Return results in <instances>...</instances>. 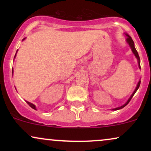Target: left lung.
<instances>
[{"instance_id":"8db88e82","label":"left lung","mask_w":151,"mask_h":151,"mask_svg":"<svg viewBox=\"0 0 151 151\" xmlns=\"http://www.w3.org/2000/svg\"><path fill=\"white\" fill-rule=\"evenodd\" d=\"M126 35V42H127V44L129 45L130 47H131V51H132V52L133 53V55H135V57H136V58L137 59V60H138V67H139V69H141V61H140V58H139V55H138V52L136 51V48H135V46H134V42H133V40H132V38L131 37V36L129 35V34L127 33H124ZM140 84H141V80H139V81L138 82V84H137V86L136 87V89H135L134 91H133V92L132 94L131 95V96H130L129 99H128V101L126 102L125 104H124V105H122L120 107H117V108H115V109H112V110L114 111H116V110H119V109H123L124 107H125L126 105L128 104L129 103V101H131V99H132V97L133 96V95L135 94V93L136 92L137 90L138 89V88H139L140 86Z\"/></svg>"}]
</instances>
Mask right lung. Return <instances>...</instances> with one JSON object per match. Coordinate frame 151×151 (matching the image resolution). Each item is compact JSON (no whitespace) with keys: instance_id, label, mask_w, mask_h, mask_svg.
<instances>
[{"instance_id":"right-lung-1","label":"right lung","mask_w":151,"mask_h":151,"mask_svg":"<svg viewBox=\"0 0 151 151\" xmlns=\"http://www.w3.org/2000/svg\"><path fill=\"white\" fill-rule=\"evenodd\" d=\"M25 38H24V39L22 40H25ZM17 52H18V50H17L16 53H15V57H14V58H15V57H16V54H17ZM12 72H13V71H12ZM26 102H27V104H28L29 106H30L31 107V108H32V109H35V110H37V108H36L35 105H34L33 104L30 103V102H29V101H26Z\"/></svg>"}]
</instances>
